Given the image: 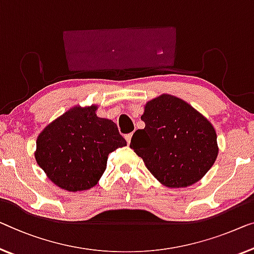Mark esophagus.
Returning a JSON list of instances; mask_svg holds the SVG:
<instances>
[{
    "mask_svg": "<svg viewBox=\"0 0 254 254\" xmlns=\"http://www.w3.org/2000/svg\"><path fill=\"white\" fill-rule=\"evenodd\" d=\"M132 135H133V133H127V134H126L127 142L128 143V145H130V142H131V138H132Z\"/></svg>",
    "mask_w": 254,
    "mask_h": 254,
    "instance_id": "obj_1",
    "label": "esophagus"
}]
</instances>
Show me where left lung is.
I'll return each mask as SVG.
<instances>
[{
    "mask_svg": "<svg viewBox=\"0 0 254 254\" xmlns=\"http://www.w3.org/2000/svg\"><path fill=\"white\" fill-rule=\"evenodd\" d=\"M145 128L132 135L130 147L149 172L170 188L191 186L217 160V133L194 107L171 94L145 105Z\"/></svg>",
    "mask_w": 254,
    "mask_h": 254,
    "instance_id": "obj_1",
    "label": "left lung"
}]
</instances>
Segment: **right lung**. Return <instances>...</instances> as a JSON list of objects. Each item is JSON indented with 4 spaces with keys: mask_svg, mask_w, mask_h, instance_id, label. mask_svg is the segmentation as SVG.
I'll return each instance as SVG.
<instances>
[{
    "mask_svg": "<svg viewBox=\"0 0 254 254\" xmlns=\"http://www.w3.org/2000/svg\"><path fill=\"white\" fill-rule=\"evenodd\" d=\"M97 106L68 109L43 128L36 140L35 158L52 183L68 191L97 185L108 155L127 141L111 120L98 117Z\"/></svg>",
    "mask_w": 254,
    "mask_h": 254,
    "instance_id": "obj_1",
    "label": "right lung"
}]
</instances>
